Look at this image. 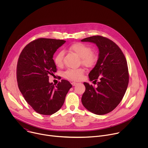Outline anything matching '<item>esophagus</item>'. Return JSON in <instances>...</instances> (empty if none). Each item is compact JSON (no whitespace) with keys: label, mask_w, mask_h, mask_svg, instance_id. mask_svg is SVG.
<instances>
[{"label":"esophagus","mask_w":148,"mask_h":148,"mask_svg":"<svg viewBox=\"0 0 148 148\" xmlns=\"http://www.w3.org/2000/svg\"><path fill=\"white\" fill-rule=\"evenodd\" d=\"M71 84H72V85H73V86H75L77 85V83L76 82H71Z\"/></svg>","instance_id":"1"}]
</instances>
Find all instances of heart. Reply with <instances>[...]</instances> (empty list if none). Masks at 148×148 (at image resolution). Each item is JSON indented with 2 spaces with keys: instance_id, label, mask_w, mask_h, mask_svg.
Here are the masks:
<instances>
[{
  "instance_id": "1",
  "label": "heart",
  "mask_w": 148,
  "mask_h": 148,
  "mask_svg": "<svg viewBox=\"0 0 148 148\" xmlns=\"http://www.w3.org/2000/svg\"><path fill=\"white\" fill-rule=\"evenodd\" d=\"M69 49L81 58V62L84 66L91 67L97 61V56L91 51V47L85 44L75 43L72 45ZM63 56L64 53L60 51L54 57V62L57 66L60 67L62 64ZM83 73L84 70L81 69H70L64 72V75L67 78L77 80L81 77Z\"/></svg>"
}]
</instances>
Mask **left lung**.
<instances>
[{
  "mask_svg": "<svg viewBox=\"0 0 148 148\" xmlns=\"http://www.w3.org/2000/svg\"><path fill=\"white\" fill-rule=\"evenodd\" d=\"M81 41L94 43L99 50L97 64L88 74L90 81L95 82L97 87L84 82L86 91L81 98L82 103L95 114H108L118 106L127 89V62L120 48L107 38L94 36Z\"/></svg>",
  "mask_w": 148,
  "mask_h": 148,
  "instance_id": "8db88e82",
  "label": "left lung"
}]
</instances>
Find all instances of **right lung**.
<instances>
[{
	"label": "right lung",
	"mask_w": 148,
	"mask_h": 148,
	"mask_svg": "<svg viewBox=\"0 0 148 148\" xmlns=\"http://www.w3.org/2000/svg\"><path fill=\"white\" fill-rule=\"evenodd\" d=\"M65 40L41 38L28 44L20 53L17 65L18 88L26 102L37 113L52 115L64 102L72 85L61 79L57 85L49 82L56 72L53 55Z\"/></svg>",
	"instance_id": "right-lung-1"
}]
</instances>
